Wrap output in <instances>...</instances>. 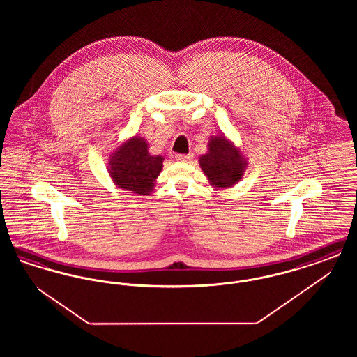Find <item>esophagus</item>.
Returning <instances> with one entry per match:
<instances>
[{
  "label": "esophagus",
  "instance_id": "obj_1",
  "mask_svg": "<svg viewBox=\"0 0 357 357\" xmlns=\"http://www.w3.org/2000/svg\"><path fill=\"white\" fill-rule=\"evenodd\" d=\"M191 158H192V155H191V153H188V155L178 153V155L175 156V160H178V162H188Z\"/></svg>",
  "mask_w": 357,
  "mask_h": 357
}]
</instances>
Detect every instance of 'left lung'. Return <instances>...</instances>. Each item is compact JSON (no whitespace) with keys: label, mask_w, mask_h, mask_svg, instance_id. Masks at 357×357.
<instances>
[{"label":"left lung","mask_w":357,"mask_h":357,"mask_svg":"<svg viewBox=\"0 0 357 357\" xmlns=\"http://www.w3.org/2000/svg\"><path fill=\"white\" fill-rule=\"evenodd\" d=\"M199 166L210 186L227 188L237 185L248 169V158L226 136L211 135L207 153L199 156Z\"/></svg>","instance_id":"left-lung-1"}]
</instances>
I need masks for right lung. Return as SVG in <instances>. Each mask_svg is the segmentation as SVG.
Listing matches in <instances>:
<instances>
[{"label": "right lung", "mask_w": 357, "mask_h": 357, "mask_svg": "<svg viewBox=\"0 0 357 357\" xmlns=\"http://www.w3.org/2000/svg\"><path fill=\"white\" fill-rule=\"evenodd\" d=\"M165 158L149 153L144 137L135 135L124 140L108 159V174L121 190L137 195H150L163 169Z\"/></svg>", "instance_id": "right-lung-1"}]
</instances>
